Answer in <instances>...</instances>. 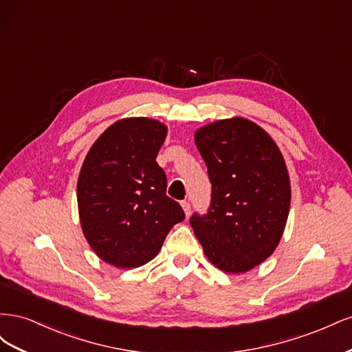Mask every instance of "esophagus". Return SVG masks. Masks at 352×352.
<instances>
[{"label": "esophagus", "instance_id": "1", "mask_svg": "<svg viewBox=\"0 0 352 352\" xmlns=\"http://www.w3.org/2000/svg\"><path fill=\"white\" fill-rule=\"evenodd\" d=\"M180 206H182V208L185 211V216L189 217V214H190V204H189V202L188 201H182V202H180Z\"/></svg>", "mask_w": 352, "mask_h": 352}]
</instances>
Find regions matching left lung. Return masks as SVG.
<instances>
[{
    "instance_id": "1",
    "label": "left lung",
    "mask_w": 352,
    "mask_h": 352,
    "mask_svg": "<svg viewBox=\"0 0 352 352\" xmlns=\"http://www.w3.org/2000/svg\"><path fill=\"white\" fill-rule=\"evenodd\" d=\"M211 182L206 216L189 223L206 257L238 274L267 260L278 247L291 207V180L279 146L243 117L208 123L195 132Z\"/></svg>"
}]
</instances>
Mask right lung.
<instances>
[{
    "instance_id": "obj_1",
    "label": "right lung",
    "mask_w": 352,
    "mask_h": 352,
    "mask_svg": "<svg viewBox=\"0 0 352 352\" xmlns=\"http://www.w3.org/2000/svg\"><path fill=\"white\" fill-rule=\"evenodd\" d=\"M167 126L148 117L117 120L95 141L78 179L85 238L98 257L119 269L151 261L185 212L166 195L155 162Z\"/></svg>"
}]
</instances>
